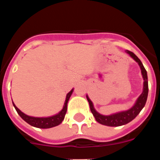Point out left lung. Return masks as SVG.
<instances>
[{
	"label": "left lung",
	"instance_id": "left-lung-1",
	"mask_svg": "<svg viewBox=\"0 0 160 160\" xmlns=\"http://www.w3.org/2000/svg\"><path fill=\"white\" fill-rule=\"evenodd\" d=\"M125 52L128 53V55L135 61L138 62V66L140 67L141 69L142 76L143 77V90L142 93L140 94L138 97V99L135 101V104L130 109L127 111H120V112L114 113V114H110V115H104L95 110L94 107H93V102L90 101V99L87 95V99H88V102L90 104V108L92 114L94 116L95 119L100 124L104 125H107V126H111V127H118L121 126V125H124L128 124V122H132L137 115L140 113L142 109L144 108L145 104H146V101H147V97H148V92H149V87H148V77H147V72H146V69L143 67L142 63L141 60L134 54L132 52L126 50Z\"/></svg>",
	"mask_w": 160,
	"mask_h": 160
}]
</instances>
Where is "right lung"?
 <instances>
[{
    "label": "right lung",
    "mask_w": 160,
    "mask_h": 160,
    "mask_svg": "<svg viewBox=\"0 0 160 160\" xmlns=\"http://www.w3.org/2000/svg\"><path fill=\"white\" fill-rule=\"evenodd\" d=\"M73 89H72L67 94V98H66L65 103H64V105L62 109L59 111L58 114H54L52 116H49V117H45V118H38V117H32V116H28L27 114H25V113H23L22 111H21L15 106V104H14V102L12 101L13 105H14V108L17 111L18 114L20 115V117L23 119L25 122H26L27 123L29 124L32 126L35 127V128H52V127L57 126L59 124L62 123V122L63 121L64 118H65L66 113L67 111V103H68L69 99H70L71 94H72Z\"/></svg>",
    "instance_id": "obj_1"
}]
</instances>
